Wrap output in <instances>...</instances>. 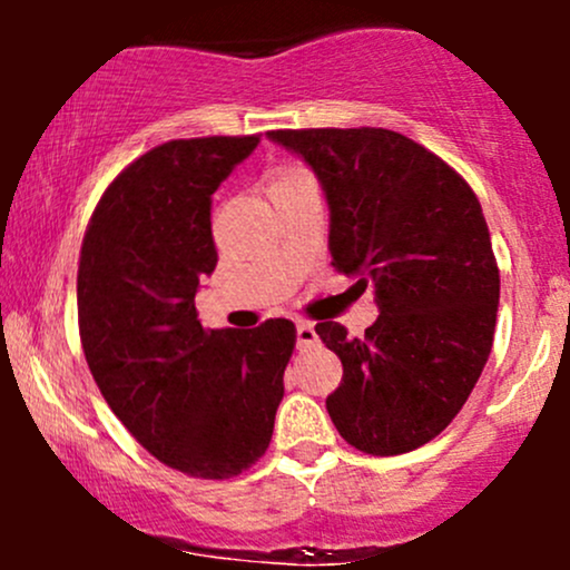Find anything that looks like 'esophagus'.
Masks as SVG:
<instances>
[{"instance_id":"34e87169","label":"esophagus","mask_w":570,"mask_h":570,"mask_svg":"<svg viewBox=\"0 0 570 570\" xmlns=\"http://www.w3.org/2000/svg\"><path fill=\"white\" fill-rule=\"evenodd\" d=\"M316 340V326L311 322H297V348H307V345H313Z\"/></svg>"}]
</instances>
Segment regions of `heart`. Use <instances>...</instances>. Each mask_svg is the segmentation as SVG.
I'll use <instances>...</instances> for the list:
<instances>
[{
    "label": "heart",
    "instance_id": "b5f03b06",
    "mask_svg": "<svg viewBox=\"0 0 570 570\" xmlns=\"http://www.w3.org/2000/svg\"><path fill=\"white\" fill-rule=\"evenodd\" d=\"M297 174H305V171H299V168H289V171H284L278 176V179H289V176H297Z\"/></svg>",
    "mask_w": 570,
    "mask_h": 570
}]
</instances>
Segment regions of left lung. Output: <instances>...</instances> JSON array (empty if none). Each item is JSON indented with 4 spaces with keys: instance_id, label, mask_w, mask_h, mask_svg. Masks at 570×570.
Masks as SVG:
<instances>
[{
    "instance_id": "left-lung-1",
    "label": "left lung",
    "mask_w": 570,
    "mask_h": 570,
    "mask_svg": "<svg viewBox=\"0 0 570 570\" xmlns=\"http://www.w3.org/2000/svg\"><path fill=\"white\" fill-rule=\"evenodd\" d=\"M267 139L322 181L335 271L375 286L381 316L364 337L316 324L343 362L326 396L332 423L362 453H410L450 426L493 348L501 281L480 200L396 130H267Z\"/></svg>"
}]
</instances>
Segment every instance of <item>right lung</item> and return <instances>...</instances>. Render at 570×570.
<instances>
[{"label": "right lung", "instance_id": "add662e5", "mask_svg": "<svg viewBox=\"0 0 570 570\" xmlns=\"http://www.w3.org/2000/svg\"><path fill=\"white\" fill-rule=\"evenodd\" d=\"M259 136L149 149L98 200L82 238L77 318L104 399L166 466L227 480L265 455L294 324L203 330L195 294L217 267L212 195Z\"/></svg>", "mask_w": 570, "mask_h": 570}]
</instances>
